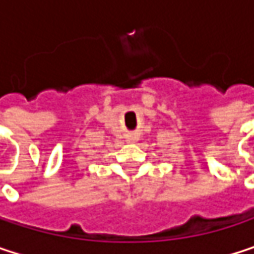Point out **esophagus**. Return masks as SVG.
<instances>
[{
    "mask_svg": "<svg viewBox=\"0 0 254 254\" xmlns=\"http://www.w3.org/2000/svg\"><path fill=\"white\" fill-rule=\"evenodd\" d=\"M138 141V136L136 135H127V142L132 144V142H136Z\"/></svg>",
    "mask_w": 254,
    "mask_h": 254,
    "instance_id": "34e87169",
    "label": "esophagus"
}]
</instances>
